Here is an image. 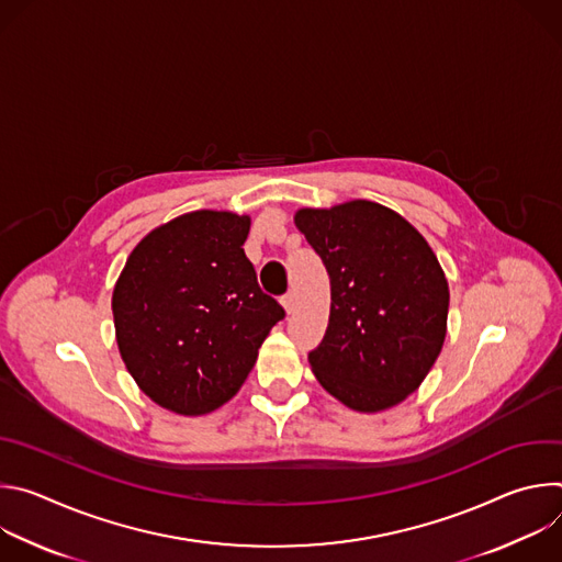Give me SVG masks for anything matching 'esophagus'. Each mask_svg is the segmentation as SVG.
Here are the masks:
<instances>
[{
    "label": "esophagus",
    "mask_w": 562,
    "mask_h": 562,
    "mask_svg": "<svg viewBox=\"0 0 562 562\" xmlns=\"http://www.w3.org/2000/svg\"><path fill=\"white\" fill-rule=\"evenodd\" d=\"M282 306L286 308V313H291V311L295 308V293H293V291H289V293L282 295Z\"/></svg>",
    "instance_id": "34e87169"
}]
</instances>
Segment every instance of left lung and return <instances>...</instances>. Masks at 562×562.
<instances>
[{
    "label": "left lung",
    "mask_w": 562,
    "mask_h": 562,
    "mask_svg": "<svg viewBox=\"0 0 562 562\" xmlns=\"http://www.w3.org/2000/svg\"><path fill=\"white\" fill-rule=\"evenodd\" d=\"M295 226L331 280L329 327L308 351L315 378L356 412L403 403L434 367L447 334L449 286L427 239L367 200L302 209Z\"/></svg>",
    "instance_id": "8db88e82"
}]
</instances>
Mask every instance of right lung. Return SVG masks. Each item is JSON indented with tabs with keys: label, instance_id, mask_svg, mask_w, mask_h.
Segmentation results:
<instances>
[{
	"label": "right lung",
	"instance_id": "1",
	"mask_svg": "<svg viewBox=\"0 0 562 562\" xmlns=\"http://www.w3.org/2000/svg\"><path fill=\"white\" fill-rule=\"evenodd\" d=\"M251 220L193 211L150 231L113 291L115 336L139 389L169 412L202 416L247 380L284 308L245 256Z\"/></svg>",
	"mask_w": 562,
	"mask_h": 562
}]
</instances>
